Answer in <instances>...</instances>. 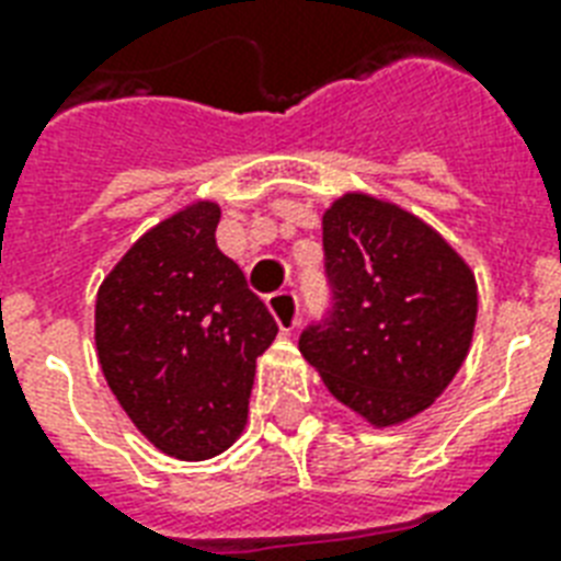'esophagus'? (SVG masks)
<instances>
[{
    "label": "esophagus",
    "mask_w": 561,
    "mask_h": 561,
    "mask_svg": "<svg viewBox=\"0 0 561 561\" xmlns=\"http://www.w3.org/2000/svg\"><path fill=\"white\" fill-rule=\"evenodd\" d=\"M267 308L276 317L282 332H294L299 325V297L294 290H276L267 297Z\"/></svg>",
    "instance_id": "1"
}]
</instances>
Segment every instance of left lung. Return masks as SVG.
Listing matches in <instances>:
<instances>
[{
  "label": "left lung",
  "instance_id": "1",
  "mask_svg": "<svg viewBox=\"0 0 561 561\" xmlns=\"http://www.w3.org/2000/svg\"><path fill=\"white\" fill-rule=\"evenodd\" d=\"M332 306L299 352L334 399L378 427L434 404L471 346L474 273L416 215L343 194L323 215Z\"/></svg>",
  "mask_w": 561,
  "mask_h": 561
}]
</instances>
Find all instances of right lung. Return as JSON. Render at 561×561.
I'll return each mask as SVG.
<instances>
[{
  "mask_svg": "<svg viewBox=\"0 0 561 561\" xmlns=\"http://www.w3.org/2000/svg\"><path fill=\"white\" fill-rule=\"evenodd\" d=\"M218 203L145 232L101 282L95 346L134 425L178 460H209L244 431L255 358L279 325L215 244Z\"/></svg>",
  "mask_w": 561,
  "mask_h": 561,
  "instance_id": "right-lung-1",
  "label": "right lung"
}]
</instances>
